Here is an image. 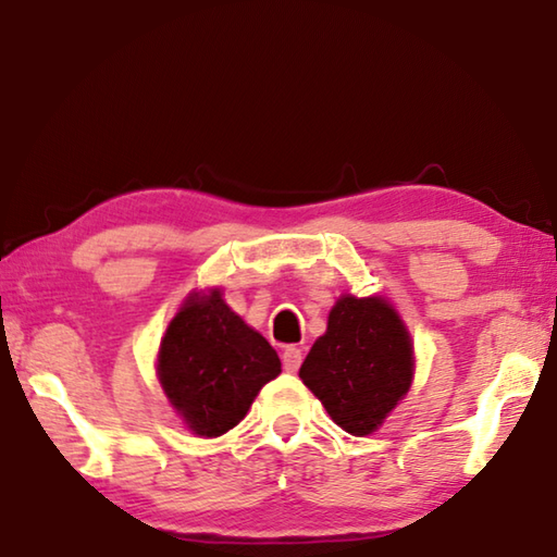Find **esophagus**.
<instances>
[{"mask_svg": "<svg viewBox=\"0 0 557 557\" xmlns=\"http://www.w3.org/2000/svg\"><path fill=\"white\" fill-rule=\"evenodd\" d=\"M301 358H305L301 356V350L289 346V348H285V352H282V366H285L287 372H297L301 366Z\"/></svg>", "mask_w": 557, "mask_h": 557, "instance_id": "34e87169", "label": "esophagus"}]
</instances>
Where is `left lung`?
Listing matches in <instances>:
<instances>
[{
  "instance_id": "8db88e82",
  "label": "left lung",
  "mask_w": 557,
  "mask_h": 557,
  "mask_svg": "<svg viewBox=\"0 0 557 557\" xmlns=\"http://www.w3.org/2000/svg\"><path fill=\"white\" fill-rule=\"evenodd\" d=\"M413 368L411 333L392 301L341 295L299 377L343 431L370 436L407 397Z\"/></svg>"
}]
</instances>
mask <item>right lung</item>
Masks as SVG:
<instances>
[{
	"instance_id": "right-lung-1",
	"label": "right lung",
	"mask_w": 557,
	"mask_h": 557,
	"mask_svg": "<svg viewBox=\"0 0 557 557\" xmlns=\"http://www.w3.org/2000/svg\"><path fill=\"white\" fill-rule=\"evenodd\" d=\"M282 372L275 348L211 287L189 292L160 338L156 375L170 407L201 438L224 436Z\"/></svg>"
}]
</instances>
